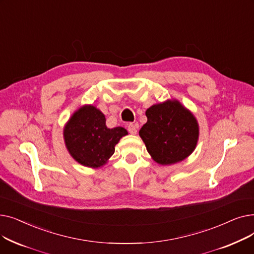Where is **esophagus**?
I'll return each instance as SVG.
<instances>
[{
    "mask_svg": "<svg viewBox=\"0 0 254 254\" xmlns=\"http://www.w3.org/2000/svg\"><path fill=\"white\" fill-rule=\"evenodd\" d=\"M127 129H128L129 134H131V135H136V134H137V127H136L135 125L129 124V125L127 126Z\"/></svg>",
    "mask_w": 254,
    "mask_h": 254,
    "instance_id": "esophagus-1",
    "label": "esophagus"
}]
</instances>
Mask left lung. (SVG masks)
Listing matches in <instances>:
<instances>
[{"label":"left lung","instance_id":"obj_1","mask_svg":"<svg viewBox=\"0 0 254 254\" xmlns=\"http://www.w3.org/2000/svg\"><path fill=\"white\" fill-rule=\"evenodd\" d=\"M146 116L147 123L139 135L156 163L176 164L191 154L198 139V125L180 102L168 100L155 104L146 110Z\"/></svg>","mask_w":254,"mask_h":254}]
</instances>
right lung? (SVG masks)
I'll return each mask as SVG.
<instances>
[{"instance_id": "obj_1", "label": "right lung", "mask_w": 254, "mask_h": 254, "mask_svg": "<svg viewBox=\"0 0 254 254\" xmlns=\"http://www.w3.org/2000/svg\"><path fill=\"white\" fill-rule=\"evenodd\" d=\"M126 135L127 130L122 127H107L105 115L91 105L77 110L64 128L66 149L76 162L89 168L105 165Z\"/></svg>"}]
</instances>
